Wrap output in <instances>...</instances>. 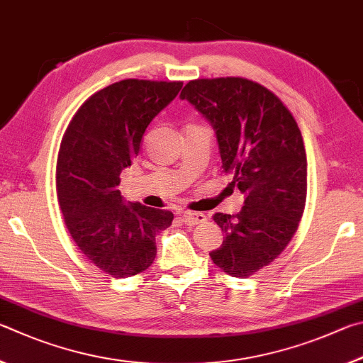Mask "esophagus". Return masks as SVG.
<instances>
[{
    "instance_id": "obj_1",
    "label": "esophagus",
    "mask_w": 363,
    "mask_h": 363,
    "mask_svg": "<svg viewBox=\"0 0 363 363\" xmlns=\"http://www.w3.org/2000/svg\"><path fill=\"white\" fill-rule=\"evenodd\" d=\"M180 218H182L183 223L189 225V226L206 223V221H207L206 215L201 213V212H183V213H180Z\"/></svg>"
}]
</instances>
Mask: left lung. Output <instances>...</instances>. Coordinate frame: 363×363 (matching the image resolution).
I'll list each match as a JSON object with an SVG mask.
<instances>
[{
  "label": "left lung",
  "mask_w": 363,
  "mask_h": 363,
  "mask_svg": "<svg viewBox=\"0 0 363 363\" xmlns=\"http://www.w3.org/2000/svg\"><path fill=\"white\" fill-rule=\"evenodd\" d=\"M180 97L211 121L223 169L244 194L239 213L213 215L225 238L211 258L226 274L245 279L281 255L303 217L308 161L301 130L276 94L245 78L189 81Z\"/></svg>",
  "instance_id": "left-lung-1"
}]
</instances>
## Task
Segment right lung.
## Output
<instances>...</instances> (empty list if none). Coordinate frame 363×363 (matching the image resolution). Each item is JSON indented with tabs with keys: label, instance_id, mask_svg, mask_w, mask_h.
Instances as JSON below:
<instances>
[{
	"label": "right lung",
	"instance_id": "obj_1",
	"mask_svg": "<svg viewBox=\"0 0 363 363\" xmlns=\"http://www.w3.org/2000/svg\"><path fill=\"white\" fill-rule=\"evenodd\" d=\"M182 81L123 79L91 95L69 121L57 157V198L69 234L87 259L111 277H132L156 258V234L174 213L125 206L119 175L140 152L152 118Z\"/></svg>",
	"mask_w": 363,
	"mask_h": 363
}]
</instances>
